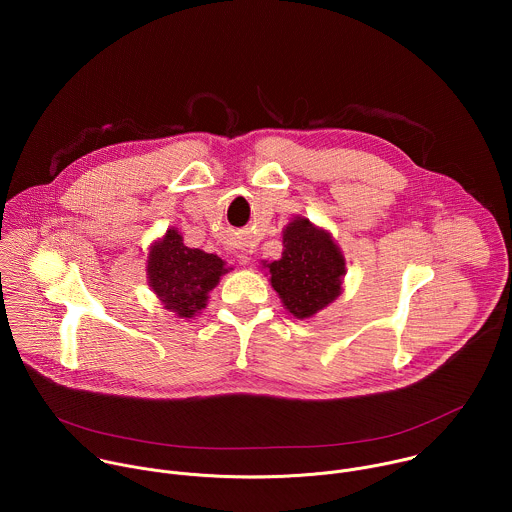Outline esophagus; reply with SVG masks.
<instances>
[{
    "label": "esophagus",
    "instance_id": "1",
    "mask_svg": "<svg viewBox=\"0 0 512 512\" xmlns=\"http://www.w3.org/2000/svg\"><path fill=\"white\" fill-rule=\"evenodd\" d=\"M237 257H239V263H243V265H247V263H249V257H247L245 253H239Z\"/></svg>",
    "mask_w": 512,
    "mask_h": 512
}]
</instances>
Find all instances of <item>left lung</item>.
I'll use <instances>...</instances> for the list:
<instances>
[{"label": "left lung", "instance_id": "left-lung-1", "mask_svg": "<svg viewBox=\"0 0 512 512\" xmlns=\"http://www.w3.org/2000/svg\"><path fill=\"white\" fill-rule=\"evenodd\" d=\"M271 285L296 318H310L340 296L344 257L326 231L296 218L283 231L281 259L267 263Z\"/></svg>", "mask_w": 512, "mask_h": 512}]
</instances>
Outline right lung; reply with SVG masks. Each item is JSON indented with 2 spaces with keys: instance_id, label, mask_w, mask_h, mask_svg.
<instances>
[{
  "instance_id": "right-lung-1",
  "label": "right lung",
  "mask_w": 512,
  "mask_h": 512,
  "mask_svg": "<svg viewBox=\"0 0 512 512\" xmlns=\"http://www.w3.org/2000/svg\"><path fill=\"white\" fill-rule=\"evenodd\" d=\"M227 271L221 257L186 247L174 229L152 247L148 257L150 287L164 302L166 310L180 318H192L202 310L208 291Z\"/></svg>"
}]
</instances>
